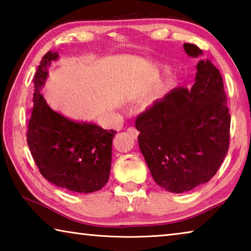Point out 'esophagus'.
<instances>
[{"label": "esophagus", "instance_id": "34e87169", "mask_svg": "<svg viewBox=\"0 0 251 251\" xmlns=\"http://www.w3.org/2000/svg\"><path fill=\"white\" fill-rule=\"evenodd\" d=\"M127 133L133 136L134 138H136L138 136V130L136 129L135 127H128V128H127Z\"/></svg>", "mask_w": 251, "mask_h": 251}]
</instances>
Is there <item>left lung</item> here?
Listing matches in <instances>:
<instances>
[{"label": "left lung", "instance_id": "1", "mask_svg": "<svg viewBox=\"0 0 251 251\" xmlns=\"http://www.w3.org/2000/svg\"><path fill=\"white\" fill-rule=\"evenodd\" d=\"M198 57V46L184 44ZM138 145L157 185L181 194L209 181L229 148L230 114L223 77L209 59L199 61L195 84L176 87L136 118Z\"/></svg>", "mask_w": 251, "mask_h": 251}]
</instances>
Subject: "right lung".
<instances>
[{
  "label": "right lung",
  "instance_id": "add662e5",
  "mask_svg": "<svg viewBox=\"0 0 251 251\" xmlns=\"http://www.w3.org/2000/svg\"><path fill=\"white\" fill-rule=\"evenodd\" d=\"M57 57V52L46 53L34 76L27 145L42 176L49 181L71 192L93 193L108 180L116 131L70 121L46 104L41 90L48 67Z\"/></svg>",
  "mask_w": 251,
  "mask_h": 251
}]
</instances>
